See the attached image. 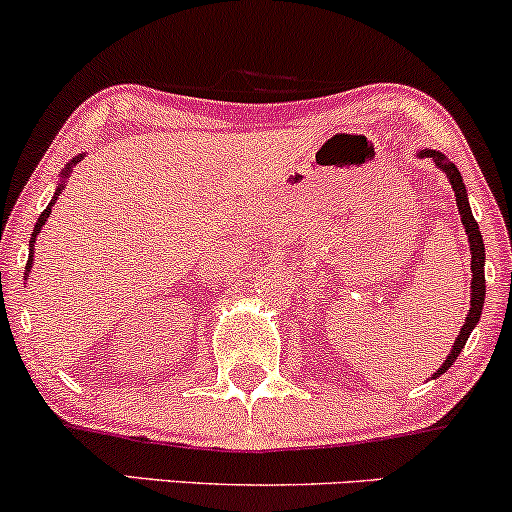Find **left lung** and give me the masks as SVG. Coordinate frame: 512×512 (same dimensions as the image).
Listing matches in <instances>:
<instances>
[{
	"instance_id": "1",
	"label": "left lung",
	"mask_w": 512,
	"mask_h": 512,
	"mask_svg": "<svg viewBox=\"0 0 512 512\" xmlns=\"http://www.w3.org/2000/svg\"><path fill=\"white\" fill-rule=\"evenodd\" d=\"M419 156H428L436 161V166L443 170L445 178L450 180L452 190H455V202H457V211H460L462 216V226L464 231H467V240H469V250H472V301H469V315L467 320H464L460 334H457L455 339V346L450 349L448 358H445V363L440 366V370L436 375H443L445 370H448L452 363H455V358L460 356V351L464 349V344H467L469 334H472L474 327H477L479 317H481V308H484V298H486V279H484V240H481V231H479V223L474 221L472 216V209H469V199H467V190H464V182H462V175L460 170L455 168V163H450L448 158L443 154H438V151L433 149H424L419 151Z\"/></svg>"
}]
</instances>
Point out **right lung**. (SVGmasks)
<instances>
[{
  "mask_svg": "<svg viewBox=\"0 0 512 512\" xmlns=\"http://www.w3.org/2000/svg\"><path fill=\"white\" fill-rule=\"evenodd\" d=\"M81 158H84V154H81V156H76L74 161H69V163H67V168H64L62 173H60V185H57V190H55V197L50 199V204H48V207H45L43 214L38 216V223H35V228H33V233H31V250H28V264H26V272H31V264H33V243H35V238H38V233L43 231V226H45V221H48V216H50V211H52V204H55V199L62 195V190H64V180H67V175L72 173L74 163H79Z\"/></svg>",
  "mask_w": 512,
  "mask_h": 512,
  "instance_id": "obj_1",
  "label": "right lung"
}]
</instances>
